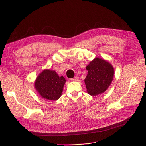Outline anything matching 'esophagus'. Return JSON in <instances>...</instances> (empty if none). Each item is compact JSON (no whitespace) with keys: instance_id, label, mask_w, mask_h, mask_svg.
I'll use <instances>...</instances> for the list:
<instances>
[{"instance_id":"obj_1","label":"esophagus","mask_w":146,"mask_h":146,"mask_svg":"<svg viewBox=\"0 0 146 146\" xmlns=\"http://www.w3.org/2000/svg\"><path fill=\"white\" fill-rule=\"evenodd\" d=\"M78 79V77H75L70 79V80H71V81H77Z\"/></svg>"}]
</instances>
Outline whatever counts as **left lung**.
<instances>
[{"label": "left lung", "mask_w": 146, "mask_h": 146, "mask_svg": "<svg viewBox=\"0 0 146 146\" xmlns=\"http://www.w3.org/2000/svg\"><path fill=\"white\" fill-rule=\"evenodd\" d=\"M88 74L85 79L88 93L97 96L103 93L111 85L114 68L108 61L96 58L86 67Z\"/></svg>", "instance_id": "8db88e82"}]
</instances>
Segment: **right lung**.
Masks as SVG:
<instances>
[{
  "label": "right lung",
  "mask_w": 146,
  "mask_h": 146,
  "mask_svg": "<svg viewBox=\"0 0 146 146\" xmlns=\"http://www.w3.org/2000/svg\"><path fill=\"white\" fill-rule=\"evenodd\" d=\"M65 82V78L59 77L55 70L45 69L36 78L35 87L42 98L55 100L61 96Z\"/></svg>",
  "instance_id": "1"
}]
</instances>
